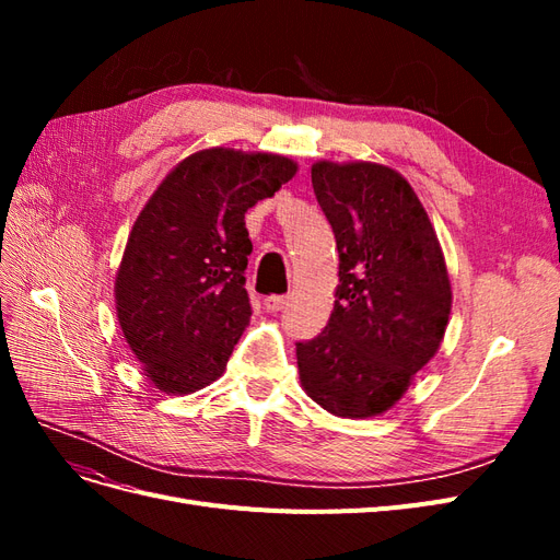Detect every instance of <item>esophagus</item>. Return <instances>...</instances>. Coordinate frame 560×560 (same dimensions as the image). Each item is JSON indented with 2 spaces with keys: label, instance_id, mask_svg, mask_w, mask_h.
<instances>
[{
  "label": "esophagus",
  "instance_id": "34e87169",
  "mask_svg": "<svg viewBox=\"0 0 560 560\" xmlns=\"http://www.w3.org/2000/svg\"><path fill=\"white\" fill-rule=\"evenodd\" d=\"M287 303H290V296H282V294H276V296H266L264 299V308L268 311V313H278V311H282Z\"/></svg>",
  "mask_w": 560,
  "mask_h": 560
}]
</instances>
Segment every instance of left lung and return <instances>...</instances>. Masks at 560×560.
I'll list each match as a JSON object with an SVG mask.
<instances>
[{
	"mask_svg": "<svg viewBox=\"0 0 560 560\" xmlns=\"http://www.w3.org/2000/svg\"><path fill=\"white\" fill-rule=\"evenodd\" d=\"M311 177L334 229L338 287L327 327L296 343L299 381L331 416H383L444 341L453 306L444 252L393 167L315 161Z\"/></svg>",
	"mask_w": 560,
	"mask_h": 560,
	"instance_id": "obj_1",
	"label": "left lung"
}]
</instances>
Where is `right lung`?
<instances>
[{"label":"right lung","instance_id":"right-lung-1","mask_svg":"<svg viewBox=\"0 0 560 560\" xmlns=\"http://www.w3.org/2000/svg\"><path fill=\"white\" fill-rule=\"evenodd\" d=\"M296 171V161L268 151L200 149L135 219L114 278L116 317L161 393L191 395L224 374L252 315L245 212Z\"/></svg>","mask_w":560,"mask_h":560}]
</instances>
